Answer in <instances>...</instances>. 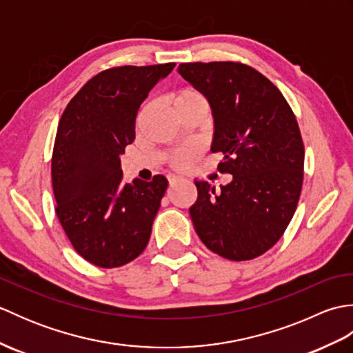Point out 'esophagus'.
<instances>
[{
    "label": "esophagus",
    "instance_id": "esophagus-1",
    "mask_svg": "<svg viewBox=\"0 0 353 353\" xmlns=\"http://www.w3.org/2000/svg\"><path fill=\"white\" fill-rule=\"evenodd\" d=\"M179 181H183V177L179 176V174H168V182H170L171 186L174 185V183H177Z\"/></svg>",
    "mask_w": 353,
    "mask_h": 353
}]
</instances>
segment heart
Listing matches in <instances>:
<instances>
[{
  "instance_id": "obj_1",
  "label": "heart",
  "mask_w": 353,
  "mask_h": 353,
  "mask_svg": "<svg viewBox=\"0 0 353 353\" xmlns=\"http://www.w3.org/2000/svg\"><path fill=\"white\" fill-rule=\"evenodd\" d=\"M172 108L176 112L190 110L194 108H208L206 97L194 88H182L171 97ZM199 157V150L196 147H181L172 150L168 154V162L172 168L185 170Z\"/></svg>"
}]
</instances>
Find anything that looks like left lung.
Returning <instances> with one entry per match:
<instances>
[{
  "label": "left lung",
  "instance_id": "8db88e82",
  "mask_svg": "<svg viewBox=\"0 0 353 353\" xmlns=\"http://www.w3.org/2000/svg\"><path fill=\"white\" fill-rule=\"evenodd\" d=\"M179 74L211 104V150L224 154L219 170L234 176L221 190L196 181L194 228L221 258H258L279 241L301 197L305 147L297 119L279 89L249 65L181 63Z\"/></svg>",
  "mask_w": 353,
  "mask_h": 353
}]
</instances>
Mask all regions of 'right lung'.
Listing matches in <instances>:
<instances>
[{"label":"right lung","instance_id":"add662e5","mask_svg":"<svg viewBox=\"0 0 353 353\" xmlns=\"http://www.w3.org/2000/svg\"><path fill=\"white\" fill-rule=\"evenodd\" d=\"M176 63L115 66L72 97L51 157L56 214L72 247L91 264L115 268L148 244L168 181H123L119 156L134 141L141 103Z\"/></svg>","mask_w":353,"mask_h":353}]
</instances>
